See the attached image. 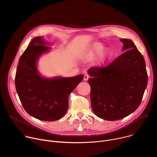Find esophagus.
Here are the masks:
<instances>
[{
    "instance_id": "esophagus-1",
    "label": "esophagus",
    "mask_w": 157,
    "mask_h": 157,
    "mask_svg": "<svg viewBox=\"0 0 157 157\" xmlns=\"http://www.w3.org/2000/svg\"><path fill=\"white\" fill-rule=\"evenodd\" d=\"M88 79H89V75H85L84 76V81H87Z\"/></svg>"
}]
</instances>
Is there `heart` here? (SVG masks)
<instances>
[{
    "label": "heart",
    "mask_w": 157,
    "mask_h": 157,
    "mask_svg": "<svg viewBox=\"0 0 157 157\" xmlns=\"http://www.w3.org/2000/svg\"><path fill=\"white\" fill-rule=\"evenodd\" d=\"M99 56L98 63L100 66H105L109 63L114 56V51L110 48L105 49L104 44L100 42L95 43L91 48L86 54L85 58L93 60Z\"/></svg>",
    "instance_id": "heart-1"
}]
</instances>
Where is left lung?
Wrapping results in <instances>:
<instances>
[{"label": "left lung", "instance_id": "left-lung-1", "mask_svg": "<svg viewBox=\"0 0 157 157\" xmlns=\"http://www.w3.org/2000/svg\"><path fill=\"white\" fill-rule=\"evenodd\" d=\"M123 54L104 68H91L88 79L94 113L114 121L133 113L140 105L147 87L145 61L130 39H121Z\"/></svg>", "mask_w": 157, "mask_h": 157}]
</instances>
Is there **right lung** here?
Instances as JSON below:
<instances>
[{"label":"right lung","instance_id":"obj_1","mask_svg":"<svg viewBox=\"0 0 157 157\" xmlns=\"http://www.w3.org/2000/svg\"><path fill=\"white\" fill-rule=\"evenodd\" d=\"M50 44L43 36L35 37L19 59L15 79L17 93L27 113L44 121H55L64 116L70 94L84 78L82 75L69 78L42 76L38 62L51 50Z\"/></svg>","mask_w":157,"mask_h":157}]
</instances>
